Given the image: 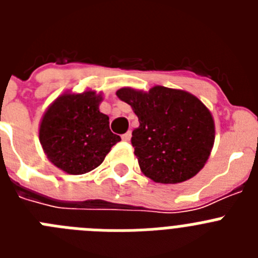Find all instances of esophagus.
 I'll return each mask as SVG.
<instances>
[{
	"mask_svg": "<svg viewBox=\"0 0 258 258\" xmlns=\"http://www.w3.org/2000/svg\"><path fill=\"white\" fill-rule=\"evenodd\" d=\"M131 138H132L131 132H126V133L122 134V136H121V140L124 141V142H129V141H131Z\"/></svg>",
	"mask_w": 258,
	"mask_h": 258,
	"instance_id": "34e87169",
	"label": "esophagus"
}]
</instances>
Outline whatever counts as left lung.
Masks as SVG:
<instances>
[{"mask_svg":"<svg viewBox=\"0 0 258 258\" xmlns=\"http://www.w3.org/2000/svg\"><path fill=\"white\" fill-rule=\"evenodd\" d=\"M116 95L138 116L132 145L143 174L159 183H179L202 169L213 147L214 121L197 97L165 86L149 93L122 88Z\"/></svg>","mask_w":258,"mask_h":258,"instance_id":"obj_1","label":"left lung"}]
</instances>
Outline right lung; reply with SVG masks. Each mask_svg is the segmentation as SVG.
<instances>
[{"mask_svg":"<svg viewBox=\"0 0 258 258\" xmlns=\"http://www.w3.org/2000/svg\"><path fill=\"white\" fill-rule=\"evenodd\" d=\"M95 92L63 94L47 108L40 125V142L59 169L84 174L103 163L111 147L121 141L109 129L108 116L99 111Z\"/></svg>","mask_w":258,"mask_h":258,"instance_id":"right-lung-1","label":"right lung"}]
</instances>
